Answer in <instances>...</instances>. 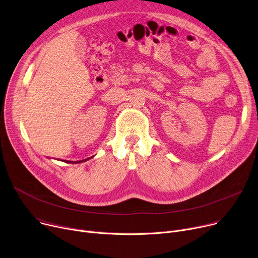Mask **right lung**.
<instances>
[{
  "mask_svg": "<svg viewBox=\"0 0 258 258\" xmlns=\"http://www.w3.org/2000/svg\"><path fill=\"white\" fill-rule=\"evenodd\" d=\"M90 158H88V159H86V160H82V161H77V162H71V161H67V163H71V164H79V163H83V162H86V161H88Z\"/></svg>",
  "mask_w": 258,
  "mask_h": 258,
  "instance_id": "obj_1",
  "label": "right lung"
}]
</instances>
